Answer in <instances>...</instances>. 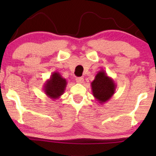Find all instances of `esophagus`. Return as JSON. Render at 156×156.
<instances>
[{"label": "esophagus", "mask_w": 156, "mask_h": 156, "mask_svg": "<svg viewBox=\"0 0 156 156\" xmlns=\"http://www.w3.org/2000/svg\"><path fill=\"white\" fill-rule=\"evenodd\" d=\"M76 82L78 83V84H82L84 82V79L82 77H77L76 78Z\"/></svg>", "instance_id": "1"}]
</instances>
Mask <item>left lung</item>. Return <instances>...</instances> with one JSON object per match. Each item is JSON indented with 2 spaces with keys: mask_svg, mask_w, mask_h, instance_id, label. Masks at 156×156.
Returning <instances> with one entry per match:
<instances>
[{
  "mask_svg": "<svg viewBox=\"0 0 156 156\" xmlns=\"http://www.w3.org/2000/svg\"><path fill=\"white\" fill-rule=\"evenodd\" d=\"M91 87L94 97L99 104H103L114 94L116 84L104 69H101L96 74L94 80L91 83Z\"/></svg>",
  "mask_w": 156,
  "mask_h": 156,
  "instance_id": "1",
  "label": "left lung"
}]
</instances>
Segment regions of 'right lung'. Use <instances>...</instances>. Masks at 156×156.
<instances>
[{"label":"right lung","mask_w":156,"mask_h":156,"mask_svg":"<svg viewBox=\"0 0 156 156\" xmlns=\"http://www.w3.org/2000/svg\"><path fill=\"white\" fill-rule=\"evenodd\" d=\"M67 82L59 72H54L44 84L43 90L45 94L53 100L58 99L65 92Z\"/></svg>","instance_id":"1"}]
</instances>
